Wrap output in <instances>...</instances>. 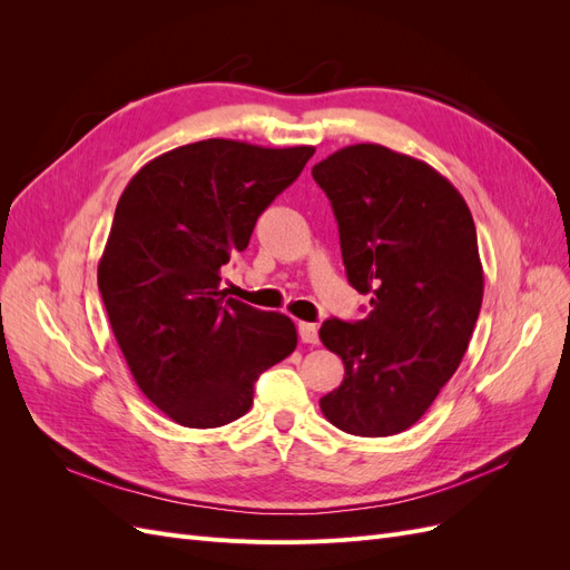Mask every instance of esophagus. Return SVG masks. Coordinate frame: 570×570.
<instances>
[{"instance_id":"1","label":"esophagus","mask_w":570,"mask_h":570,"mask_svg":"<svg viewBox=\"0 0 570 570\" xmlns=\"http://www.w3.org/2000/svg\"><path fill=\"white\" fill-rule=\"evenodd\" d=\"M297 331H299V337L302 342L306 344H318V327L314 323H297Z\"/></svg>"}]
</instances>
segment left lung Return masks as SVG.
Listing matches in <instances>:
<instances>
[{
	"mask_svg": "<svg viewBox=\"0 0 570 570\" xmlns=\"http://www.w3.org/2000/svg\"><path fill=\"white\" fill-rule=\"evenodd\" d=\"M312 176L331 199L350 285L371 295L366 318L321 325L344 364L321 411L350 435H396L469 350L485 287L475 223L433 166L383 145L337 149Z\"/></svg>",
	"mask_w": 570,
	"mask_h": 570,
	"instance_id": "1",
	"label": "left lung"
}]
</instances>
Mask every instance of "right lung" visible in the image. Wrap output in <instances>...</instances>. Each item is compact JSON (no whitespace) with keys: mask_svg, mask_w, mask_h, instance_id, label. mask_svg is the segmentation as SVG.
Masks as SVG:
<instances>
[{"mask_svg":"<svg viewBox=\"0 0 570 570\" xmlns=\"http://www.w3.org/2000/svg\"><path fill=\"white\" fill-rule=\"evenodd\" d=\"M312 157L212 137L151 159L120 195L97 283L137 387L170 421H237L256 377L295 352V323L228 297L220 266Z\"/></svg>","mask_w":570,"mask_h":570,"instance_id":"1","label":"right lung"}]
</instances>
